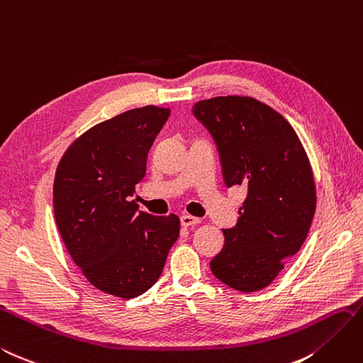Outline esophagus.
Returning a JSON list of instances; mask_svg holds the SVG:
<instances>
[{"instance_id":"1","label":"esophagus","mask_w":363,"mask_h":363,"mask_svg":"<svg viewBox=\"0 0 363 363\" xmlns=\"http://www.w3.org/2000/svg\"><path fill=\"white\" fill-rule=\"evenodd\" d=\"M201 220L197 217H192V215H182L180 217V223L182 226L184 228H189V226H195V224H199Z\"/></svg>"}]
</instances>
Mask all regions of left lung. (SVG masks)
<instances>
[{
	"label": "left lung",
	"mask_w": 363,
	"mask_h": 363,
	"mask_svg": "<svg viewBox=\"0 0 363 363\" xmlns=\"http://www.w3.org/2000/svg\"><path fill=\"white\" fill-rule=\"evenodd\" d=\"M194 114L218 146L224 182L247 186L237 226L211 269L244 293L266 289L298 253L316 212V183L306 148L287 119L250 96H217Z\"/></svg>",
	"instance_id": "left-lung-1"
}]
</instances>
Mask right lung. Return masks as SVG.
<instances>
[{
  "label": "right lung",
  "instance_id": "1",
  "mask_svg": "<svg viewBox=\"0 0 363 363\" xmlns=\"http://www.w3.org/2000/svg\"><path fill=\"white\" fill-rule=\"evenodd\" d=\"M171 110L146 105L91 126L68 146L56 168L57 230L86 281L131 299L159 279L180 235L177 215L137 212L134 186Z\"/></svg>",
  "mask_w": 363,
  "mask_h": 363
}]
</instances>
